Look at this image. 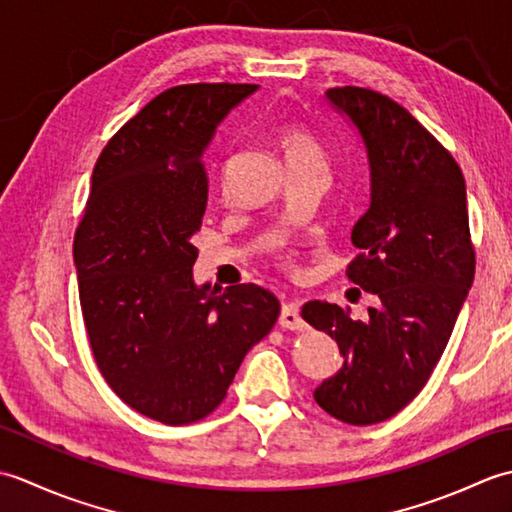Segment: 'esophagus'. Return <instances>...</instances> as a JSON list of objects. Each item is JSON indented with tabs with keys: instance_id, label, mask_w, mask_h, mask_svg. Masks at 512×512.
<instances>
[{
	"instance_id": "34e87169",
	"label": "esophagus",
	"mask_w": 512,
	"mask_h": 512,
	"mask_svg": "<svg viewBox=\"0 0 512 512\" xmlns=\"http://www.w3.org/2000/svg\"><path fill=\"white\" fill-rule=\"evenodd\" d=\"M279 325L284 330H303L306 323H303L301 314H299V303L288 301L281 306V314H279Z\"/></svg>"
}]
</instances>
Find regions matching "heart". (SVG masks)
<instances>
[{
	"label": "heart",
	"mask_w": 512,
	"mask_h": 512,
	"mask_svg": "<svg viewBox=\"0 0 512 512\" xmlns=\"http://www.w3.org/2000/svg\"><path fill=\"white\" fill-rule=\"evenodd\" d=\"M275 145L288 171L325 167V154L310 129L299 121H284L275 127ZM288 259V257H286Z\"/></svg>",
	"instance_id": "obj_1"
}]
</instances>
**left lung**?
<instances>
[{
	"mask_svg": "<svg viewBox=\"0 0 512 512\" xmlns=\"http://www.w3.org/2000/svg\"><path fill=\"white\" fill-rule=\"evenodd\" d=\"M361 134L372 193L354 224L363 253L345 275L378 297L369 319L308 301L301 317L330 334L343 354L339 374L314 389L332 418L365 427L394 416L420 394L449 343L475 277L462 169L405 107L345 85L325 94Z\"/></svg>",
	"mask_w": 512,
	"mask_h": 512,
	"instance_id": "left-lung-1",
	"label": "left lung"
}]
</instances>
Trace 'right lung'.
Listing matches in <instances>:
<instances>
[{
  "instance_id": "1",
  "label": "right lung",
  "mask_w": 512,
  "mask_h": 512,
  "mask_svg": "<svg viewBox=\"0 0 512 512\" xmlns=\"http://www.w3.org/2000/svg\"><path fill=\"white\" fill-rule=\"evenodd\" d=\"M257 90L176 85L101 151L74 233L81 312L94 361L125 405L162 424H191L226 398L246 352L273 330V292L193 284L209 200L204 149Z\"/></svg>"
}]
</instances>
